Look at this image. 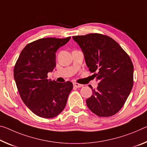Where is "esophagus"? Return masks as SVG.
<instances>
[{"instance_id":"1","label":"esophagus","mask_w":147,"mask_h":147,"mask_svg":"<svg viewBox=\"0 0 147 147\" xmlns=\"http://www.w3.org/2000/svg\"><path fill=\"white\" fill-rule=\"evenodd\" d=\"M73 86L76 88H81V87H82V86H83L82 84H78V83H76V82H74Z\"/></svg>"}]
</instances>
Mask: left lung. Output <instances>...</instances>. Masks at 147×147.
<instances>
[{
  "label": "left lung",
  "mask_w": 147,
  "mask_h": 147,
  "mask_svg": "<svg viewBox=\"0 0 147 147\" xmlns=\"http://www.w3.org/2000/svg\"><path fill=\"white\" fill-rule=\"evenodd\" d=\"M73 38L82 49L89 71L99 81L86 100L88 107L100 117L115 115L124 106L134 84L129 56L114 39L104 34L90 33Z\"/></svg>",
  "instance_id": "1"
}]
</instances>
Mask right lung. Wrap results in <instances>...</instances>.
<instances>
[{
  "mask_svg": "<svg viewBox=\"0 0 147 147\" xmlns=\"http://www.w3.org/2000/svg\"><path fill=\"white\" fill-rule=\"evenodd\" d=\"M70 38H44L32 42L23 49L16 61L13 76L21 98L40 117L52 118L61 113L73 88L70 81L59 83L47 78L56 65L55 52Z\"/></svg>",
  "mask_w": 147,
  "mask_h": 147,
  "instance_id": "obj_1",
  "label": "right lung"
}]
</instances>
